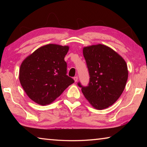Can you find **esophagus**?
<instances>
[{"label": "esophagus", "mask_w": 147, "mask_h": 147, "mask_svg": "<svg viewBox=\"0 0 147 147\" xmlns=\"http://www.w3.org/2000/svg\"><path fill=\"white\" fill-rule=\"evenodd\" d=\"M73 79H74V82H76L78 81V77H77V76H74Z\"/></svg>", "instance_id": "obj_1"}]
</instances>
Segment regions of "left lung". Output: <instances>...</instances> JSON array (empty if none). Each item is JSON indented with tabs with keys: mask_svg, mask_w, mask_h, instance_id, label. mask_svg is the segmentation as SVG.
<instances>
[{
	"mask_svg": "<svg viewBox=\"0 0 147 147\" xmlns=\"http://www.w3.org/2000/svg\"><path fill=\"white\" fill-rule=\"evenodd\" d=\"M84 57L89 73V82L84 87L78 82L85 98L97 109L113 104L125 88L128 71L122 57L104 45L84 47Z\"/></svg>",
	"mask_w": 147,
	"mask_h": 147,
	"instance_id": "8db88e82",
	"label": "left lung"
}]
</instances>
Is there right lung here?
Masks as SVG:
<instances>
[{
  "label": "right lung",
  "mask_w": 147,
  "mask_h": 147,
  "mask_svg": "<svg viewBox=\"0 0 147 147\" xmlns=\"http://www.w3.org/2000/svg\"><path fill=\"white\" fill-rule=\"evenodd\" d=\"M68 46L49 44L41 47L24 59L19 80L28 97L42 106L50 104L74 82L67 75L64 58Z\"/></svg>",
  "instance_id": "obj_1"
}]
</instances>
